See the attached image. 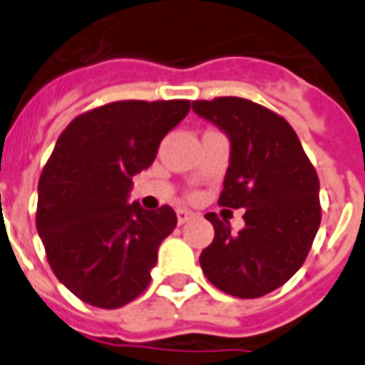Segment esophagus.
Returning a JSON list of instances; mask_svg holds the SVG:
<instances>
[{"label": "esophagus", "mask_w": 365, "mask_h": 365, "mask_svg": "<svg viewBox=\"0 0 365 365\" xmlns=\"http://www.w3.org/2000/svg\"><path fill=\"white\" fill-rule=\"evenodd\" d=\"M175 215H178V222L180 224H185L187 220L195 217V212H191L190 209H178L175 210Z\"/></svg>", "instance_id": "esophagus-1"}]
</instances>
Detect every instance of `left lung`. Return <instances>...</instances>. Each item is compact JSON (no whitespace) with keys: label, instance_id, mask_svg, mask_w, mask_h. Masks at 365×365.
Masks as SVG:
<instances>
[{"label":"left lung","instance_id":"obj_1","mask_svg":"<svg viewBox=\"0 0 365 365\" xmlns=\"http://www.w3.org/2000/svg\"><path fill=\"white\" fill-rule=\"evenodd\" d=\"M193 112L230 141V166L218 205L245 209V226L232 232L215 212L205 218L215 240L199 263L218 290L259 298L277 290L304 265L321 224L319 178L290 123L237 96L195 100Z\"/></svg>","mask_w":365,"mask_h":365}]
</instances>
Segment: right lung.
I'll list each match as a JSON object with an SVG mask.
<instances>
[{
    "label": "right lung",
    "instance_id": "right-lung-1",
    "mask_svg": "<svg viewBox=\"0 0 365 365\" xmlns=\"http://www.w3.org/2000/svg\"><path fill=\"white\" fill-rule=\"evenodd\" d=\"M190 108V100H121L59 135L40 175L36 228L53 274L85 304L115 309L147 290L178 217L168 205L128 203L131 180Z\"/></svg>",
    "mask_w": 365,
    "mask_h": 365
}]
</instances>
